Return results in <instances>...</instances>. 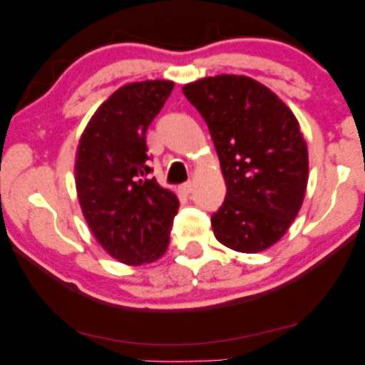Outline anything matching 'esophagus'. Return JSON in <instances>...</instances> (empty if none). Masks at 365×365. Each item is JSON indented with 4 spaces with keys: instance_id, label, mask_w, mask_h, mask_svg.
<instances>
[{
    "instance_id": "esophagus-1",
    "label": "esophagus",
    "mask_w": 365,
    "mask_h": 365,
    "mask_svg": "<svg viewBox=\"0 0 365 365\" xmlns=\"http://www.w3.org/2000/svg\"><path fill=\"white\" fill-rule=\"evenodd\" d=\"M179 190H181V192L182 194H190V190H192V182H190V181H187V182H184L182 184V186L181 187H179Z\"/></svg>"
}]
</instances>
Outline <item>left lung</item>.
Listing matches in <instances>:
<instances>
[{
  "label": "left lung",
  "instance_id": "1",
  "mask_svg": "<svg viewBox=\"0 0 365 365\" xmlns=\"http://www.w3.org/2000/svg\"><path fill=\"white\" fill-rule=\"evenodd\" d=\"M184 96L200 112L220 158L227 195L212 215L222 245L259 253L284 237L299 214L308 151L299 122L271 89L248 76L189 83Z\"/></svg>",
  "mask_w": 365,
  "mask_h": 365
}]
</instances>
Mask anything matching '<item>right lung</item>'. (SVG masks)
<instances>
[{"label":"right lung","instance_id":"add662e5","mask_svg":"<svg viewBox=\"0 0 365 365\" xmlns=\"http://www.w3.org/2000/svg\"><path fill=\"white\" fill-rule=\"evenodd\" d=\"M175 88L155 80L122 86L94 112L78 145V200L101 246L120 262H151L170 245L179 200L148 166L147 130Z\"/></svg>","mask_w":365,"mask_h":365}]
</instances>
